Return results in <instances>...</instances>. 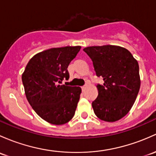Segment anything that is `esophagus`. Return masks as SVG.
<instances>
[{"mask_svg": "<svg viewBox=\"0 0 156 156\" xmlns=\"http://www.w3.org/2000/svg\"><path fill=\"white\" fill-rule=\"evenodd\" d=\"M87 87V84H85V85H83V87H81V89H82V90L83 91L85 90V88Z\"/></svg>", "mask_w": 156, "mask_h": 156, "instance_id": "obj_1", "label": "esophagus"}]
</instances>
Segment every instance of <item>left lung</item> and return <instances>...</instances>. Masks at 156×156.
<instances>
[{
	"label": "left lung",
	"mask_w": 156,
	"mask_h": 156,
	"mask_svg": "<svg viewBox=\"0 0 156 156\" xmlns=\"http://www.w3.org/2000/svg\"><path fill=\"white\" fill-rule=\"evenodd\" d=\"M93 61L103 85L98 84V96L92 102L96 117L115 122L125 117L133 106L140 87L139 65L129 51L117 45L83 48Z\"/></svg>",
	"instance_id": "obj_1"
}]
</instances>
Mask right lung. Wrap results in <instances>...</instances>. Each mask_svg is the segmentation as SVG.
Wrapping results in <instances>:
<instances>
[{"instance_id": "obj_1", "label": "right lung", "mask_w": 156, "mask_h": 156, "mask_svg": "<svg viewBox=\"0 0 156 156\" xmlns=\"http://www.w3.org/2000/svg\"><path fill=\"white\" fill-rule=\"evenodd\" d=\"M81 46L43 51L27 63L22 79L26 98L36 113L53 125H63L75 115L81 88L62 85L69 79L68 68Z\"/></svg>"}]
</instances>
